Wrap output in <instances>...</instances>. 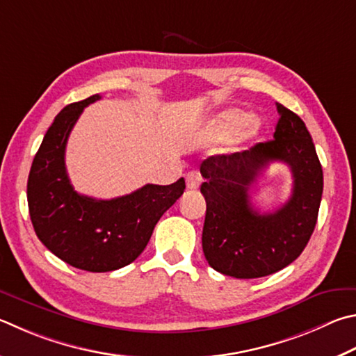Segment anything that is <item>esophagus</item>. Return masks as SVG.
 Wrapping results in <instances>:
<instances>
[{"label":"esophagus","mask_w":356,"mask_h":356,"mask_svg":"<svg viewBox=\"0 0 356 356\" xmlns=\"http://www.w3.org/2000/svg\"><path fill=\"white\" fill-rule=\"evenodd\" d=\"M200 185V176L197 172L191 171L186 174V188L188 190H197Z\"/></svg>","instance_id":"34e87169"}]
</instances>
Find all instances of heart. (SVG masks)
I'll return each mask as SVG.
<instances>
[{"mask_svg":"<svg viewBox=\"0 0 356 356\" xmlns=\"http://www.w3.org/2000/svg\"><path fill=\"white\" fill-rule=\"evenodd\" d=\"M249 124V116L240 111H225L219 113L205 129V138L209 141H229L240 135Z\"/></svg>","mask_w":356,"mask_h":356,"instance_id":"b5f03b06","label":"heart"}]
</instances>
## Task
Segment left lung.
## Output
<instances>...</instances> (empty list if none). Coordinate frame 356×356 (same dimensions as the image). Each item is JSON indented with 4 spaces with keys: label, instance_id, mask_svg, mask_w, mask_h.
<instances>
[{
    "label": "left lung",
    "instance_id": "8db88e82",
    "mask_svg": "<svg viewBox=\"0 0 356 356\" xmlns=\"http://www.w3.org/2000/svg\"><path fill=\"white\" fill-rule=\"evenodd\" d=\"M274 140L249 151L202 161L200 185L207 202L202 249L210 266L235 279H258L286 268L312 236L324 190L322 166L308 129L277 102ZM270 161H283L293 174V195L273 213H260L248 191Z\"/></svg>",
    "mask_w": 356,
    "mask_h": 356
}]
</instances>
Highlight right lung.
<instances>
[{
    "mask_svg": "<svg viewBox=\"0 0 356 356\" xmlns=\"http://www.w3.org/2000/svg\"><path fill=\"white\" fill-rule=\"evenodd\" d=\"M99 95L73 102L56 116L32 161L28 205L34 230L47 249L73 268L108 273L131 264L161 215L184 195L185 180L141 186L131 195L102 200L79 195L65 168L70 132L83 108Z\"/></svg>",
    "mask_w": 356,
    "mask_h": 356,
    "instance_id": "right-lung-1",
    "label": "right lung"
}]
</instances>
